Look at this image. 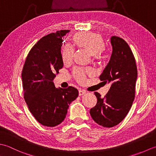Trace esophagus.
Masks as SVG:
<instances>
[{
  "label": "esophagus",
  "instance_id": "obj_1",
  "mask_svg": "<svg viewBox=\"0 0 156 156\" xmlns=\"http://www.w3.org/2000/svg\"><path fill=\"white\" fill-rule=\"evenodd\" d=\"M85 93H86V91H84V90H79V96H82V95H84Z\"/></svg>",
  "mask_w": 156,
  "mask_h": 156
}]
</instances>
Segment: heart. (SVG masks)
<instances>
[{
  "label": "heart",
  "mask_w": 156,
  "mask_h": 156,
  "mask_svg": "<svg viewBox=\"0 0 156 156\" xmlns=\"http://www.w3.org/2000/svg\"><path fill=\"white\" fill-rule=\"evenodd\" d=\"M72 42L79 48L83 49L90 55H92L95 59L101 58V52L105 49V43L102 36L100 34L91 32H80L75 34L72 37ZM73 51L69 47H65L62 50V58L65 64L71 62ZM93 71L88 69L86 70L75 69L73 75L79 82H83L85 80L87 74H91Z\"/></svg>",
  "instance_id": "obj_1"
}]
</instances>
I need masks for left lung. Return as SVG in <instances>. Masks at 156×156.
<instances>
[{"mask_svg": "<svg viewBox=\"0 0 156 156\" xmlns=\"http://www.w3.org/2000/svg\"><path fill=\"white\" fill-rule=\"evenodd\" d=\"M112 52L110 61L100 76L110 85L108 94L101 98L95 92L97 104L90 110L95 122L104 127H113L125 118L135 99L137 69L134 55L125 40L112 36Z\"/></svg>", "mask_w": 156, "mask_h": 156, "instance_id": "left-lung-1", "label": "left lung"}]
</instances>
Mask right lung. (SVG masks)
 I'll return each instance as SVG.
<instances>
[{
	"instance_id": "right-lung-1",
	"label": "right lung",
	"mask_w": 156,
	"mask_h": 156,
	"mask_svg": "<svg viewBox=\"0 0 156 156\" xmlns=\"http://www.w3.org/2000/svg\"><path fill=\"white\" fill-rule=\"evenodd\" d=\"M69 32L57 31L41 38L28 54L22 70L25 101L37 122L46 126L61 123L70 104L79 95L73 87L56 88L53 83L63 66L62 37Z\"/></svg>"
}]
</instances>
